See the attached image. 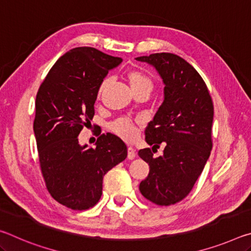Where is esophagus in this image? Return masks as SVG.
I'll list each match as a JSON object with an SVG mask.
<instances>
[{
	"mask_svg": "<svg viewBox=\"0 0 251 251\" xmlns=\"http://www.w3.org/2000/svg\"><path fill=\"white\" fill-rule=\"evenodd\" d=\"M127 157H128V159H134L136 157V151L133 147H128V150H127Z\"/></svg>",
	"mask_w": 251,
	"mask_h": 251,
	"instance_id": "1",
	"label": "esophagus"
}]
</instances>
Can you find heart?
Returning a JSON list of instances; mask_svg holds the SVG:
<instances>
[{
    "instance_id": "1",
    "label": "heart",
    "mask_w": 251,
    "mask_h": 251,
    "mask_svg": "<svg viewBox=\"0 0 251 251\" xmlns=\"http://www.w3.org/2000/svg\"><path fill=\"white\" fill-rule=\"evenodd\" d=\"M126 78L128 80L129 86L133 92L139 90H148L151 92L152 90V80L151 79L150 76L143 73L142 71H129L128 73L126 74ZM108 83L109 80L107 78L104 79L103 82L100 83L99 88V96L103 94V92L105 91V88L108 85ZM112 129L115 131L118 136H121V137L124 139H127V141L133 139L136 135V128L134 123H131L128 120H118L113 124Z\"/></svg>"
}]
</instances>
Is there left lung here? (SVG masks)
<instances>
[{"label": "left lung", "mask_w": 251, "mask_h": 251, "mask_svg": "<svg viewBox=\"0 0 251 251\" xmlns=\"http://www.w3.org/2000/svg\"><path fill=\"white\" fill-rule=\"evenodd\" d=\"M135 59L154 67L165 85L163 103L145 129L146 143L152 147L164 143V154L154 157L151 148L138 151L150 165L139 190L156 205L169 206L190 193L209 158L214 105L201 76L178 55Z\"/></svg>", "instance_id": "left-lung-1"}]
</instances>
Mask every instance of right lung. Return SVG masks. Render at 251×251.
<instances>
[{
    "label": "right lung",
    "mask_w": 251,
    "mask_h": 251,
    "mask_svg": "<svg viewBox=\"0 0 251 251\" xmlns=\"http://www.w3.org/2000/svg\"><path fill=\"white\" fill-rule=\"evenodd\" d=\"M122 62L94 48H75L57 59L37 92L33 128L42 174L50 196L71 209L95 206L105 174L127 157L125 143L110 133L95 148L78 143L100 83Z\"/></svg>",
    "instance_id": "1"
}]
</instances>
